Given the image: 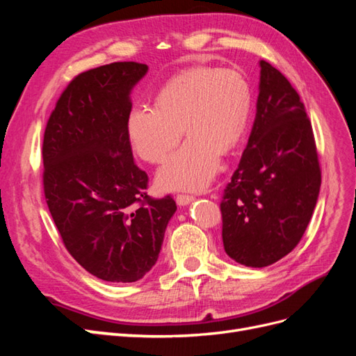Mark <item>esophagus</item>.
Wrapping results in <instances>:
<instances>
[{"mask_svg":"<svg viewBox=\"0 0 356 356\" xmlns=\"http://www.w3.org/2000/svg\"><path fill=\"white\" fill-rule=\"evenodd\" d=\"M193 200H195V197L193 196H186V195H178L177 196V203L179 204V207H186V204H188V203H191Z\"/></svg>","mask_w":356,"mask_h":356,"instance_id":"esophagus-1","label":"esophagus"}]
</instances>
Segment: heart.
<instances>
[{
    "label": "heart",
    "instance_id": "obj_1",
    "mask_svg": "<svg viewBox=\"0 0 356 356\" xmlns=\"http://www.w3.org/2000/svg\"><path fill=\"white\" fill-rule=\"evenodd\" d=\"M252 110V92L234 70L197 67L172 77L154 98V108L134 106L126 132L134 152L160 163L174 149L184 129L188 139L157 172L165 191L207 188L220 169L221 153L238 147Z\"/></svg>",
    "mask_w": 356,
    "mask_h": 356
}]
</instances>
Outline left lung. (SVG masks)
<instances>
[{
  "instance_id": "obj_1",
  "label": "left lung",
  "mask_w": 356,
  "mask_h": 356,
  "mask_svg": "<svg viewBox=\"0 0 356 356\" xmlns=\"http://www.w3.org/2000/svg\"><path fill=\"white\" fill-rule=\"evenodd\" d=\"M319 187L305 105L284 75L260 60L252 131L221 202L225 254L246 267L281 260L305 234Z\"/></svg>"
}]
</instances>
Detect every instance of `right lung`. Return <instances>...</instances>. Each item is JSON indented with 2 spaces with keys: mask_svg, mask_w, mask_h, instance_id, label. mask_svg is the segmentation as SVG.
<instances>
[{
  "mask_svg": "<svg viewBox=\"0 0 356 356\" xmlns=\"http://www.w3.org/2000/svg\"><path fill=\"white\" fill-rule=\"evenodd\" d=\"M148 72L114 62L77 75L53 110L42 143L44 195L68 252L106 282H136L156 264L177 211L149 199L129 144L131 93Z\"/></svg>",
  "mask_w": 356,
  "mask_h": 356,
  "instance_id": "right-lung-1",
  "label": "right lung"
}]
</instances>
